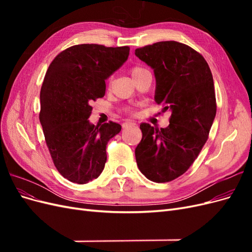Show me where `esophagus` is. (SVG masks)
<instances>
[{
  "label": "esophagus",
  "mask_w": 252,
  "mask_h": 252,
  "mask_svg": "<svg viewBox=\"0 0 252 252\" xmlns=\"http://www.w3.org/2000/svg\"><path fill=\"white\" fill-rule=\"evenodd\" d=\"M135 125V123H133V122H131V121H126L125 123H123V128H127V127H129V126H134Z\"/></svg>",
  "instance_id": "esophagus-1"
}]
</instances>
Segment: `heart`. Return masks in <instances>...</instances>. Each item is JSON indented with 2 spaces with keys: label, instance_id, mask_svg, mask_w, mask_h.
Listing matches in <instances>:
<instances>
[{
  "label": "heart",
  "instance_id": "obj_1",
  "mask_svg": "<svg viewBox=\"0 0 252 252\" xmlns=\"http://www.w3.org/2000/svg\"><path fill=\"white\" fill-rule=\"evenodd\" d=\"M144 71H146V69H144V68L141 66H132L130 68V74L133 79L138 77V75H140L141 73H143ZM127 112H132V110L130 108H128Z\"/></svg>",
  "mask_w": 252,
  "mask_h": 252
}]
</instances>
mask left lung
<instances>
[{
	"label": "left lung",
	"instance_id": "left-lung-1",
	"mask_svg": "<svg viewBox=\"0 0 252 252\" xmlns=\"http://www.w3.org/2000/svg\"><path fill=\"white\" fill-rule=\"evenodd\" d=\"M134 53L155 71L156 103L163 112L171 111L167 128L140 125L136 164L148 180L170 182L189 169L208 139L217 113L212 73L200 52L175 41L147 45Z\"/></svg>",
	"mask_w": 252,
	"mask_h": 252
}]
</instances>
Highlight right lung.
I'll return each instance as SVG.
<instances>
[{
    "label": "right lung",
    "instance_id": "right-lung-1",
    "mask_svg": "<svg viewBox=\"0 0 252 252\" xmlns=\"http://www.w3.org/2000/svg\"><path fill=\"white\" fill-rule=\"evenodd\" d=\"M129 50L74 45L48 67L40 94V122L53 164L68 181L86 184L104 169L106 145L122 127L111 121L90 124V104L105 95L106 79L126 62Z\"/></svg>",
    "mask_w": 252,
    "mask_h": 252
}]
</instances>
